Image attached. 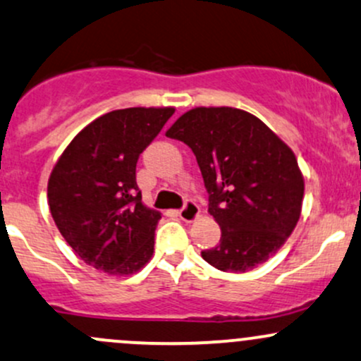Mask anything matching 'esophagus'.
<instances>
[{
	"label": "esophagus",
	"instance_id": "34e87169",
	"mask_svg": "<svg viewBox=\"0 0 361 361\" xmlns=\"http://www.w3.org/2000/svg\"><path fill=\"white\" fill-rule=\"evenodd\" d=\"M180 217L185 221V223H193L200 217V207L195 204V202L188 200L185 204V207L180 211Z\"/></svg>",
	"mask_w": 361,
	"mask_h": 361
}]
</instances>
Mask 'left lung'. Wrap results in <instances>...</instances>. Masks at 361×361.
I'll return each instance as SVG.
<instances>
[{
	"label": "left lung",
	"instance_id": "obj_1",
	"mask_svg": "<svg viewBox=\"0 0 361 361\" xmlns=\"http://www.w3.org/2000/svg\"><path fill=\"white\" fill-rule=\"evenodd\" d=\"M166 137L195 154L221 241L202 250L224 272H248L286 243L302 216L305 180L295 152L243 109L193 108Z\"/></svg>",
	"mask_w": 361,
	"mask_h": 361
}]
</instances>
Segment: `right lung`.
Instances as JSON below:
<instances>
[{
  "mask_svg": "<svg viewBox=\"0 0 361 361\" xmlns=\"http://www.w3.org/2000/svg\"><path fill=\"white\" fill-rule=\"evenodd\" d=\"M174 108H126L102 114L75 135L47 181V204L59 233L90 267L135 274L152 259L161 212L142 202L138 156Z\"/></svg>",
  "mask_w": 361,
  "mask_h": 361,
  "instance_id": "right-lung-1",
  "label": "right lung"
}]
</instances>
